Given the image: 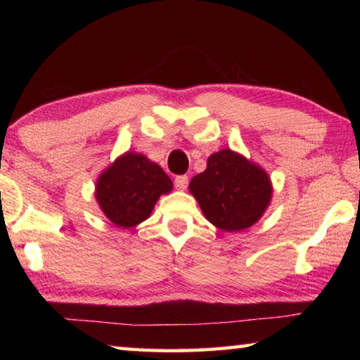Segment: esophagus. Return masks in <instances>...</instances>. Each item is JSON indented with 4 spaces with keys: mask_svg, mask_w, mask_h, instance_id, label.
Returning a JSON list of instances; mask_svg holds the SVG:
<instances>
[{
    "mask_svg": "<svg viewBox=\"0 0 360 360\" xmlns=\"http://www.w3.org/2000/svg\"><path fill=\"white\" fill-rule=\"evenodd\" d=\"M187 184H188V178L186 174H182V176H176V179H174V186H176V188H178V191H186L187 188Z\"/></svg>",
    "mask_w": 360,
    "mask_h": 360,
    "instance_id": "esophagus-1",
    "label": "esophagus"
}]
</instances>
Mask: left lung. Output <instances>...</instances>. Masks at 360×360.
I'll list each match as a JSON object with an SVG mask.
<instances>
[{
  "label": "left lung",
  "instance_id": "8db88e82",
  "mask_svg": "<svg viewBox=\"0 0 360 360\" xmlns=\"http://www.w3.org/2000/svg\"><path fill=\"white\" fill-rule=\"evenodd\" d=\"M188 191L205 217L225 231L251 227L270 205V176L238 152L222 149L210 155L206 169L193 176Z\"/></svg>",
  "mask_w": 360,
  "mask_h": 360
}]
</instances>
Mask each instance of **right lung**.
<instances>
[{"label":"right lung","instance_id":"obj_1","mask_svg":"<svg viewBox=\"0 0 360 360\" xmlns=\"http://www.w3.org/2000/svg\"><path fill=\"white\" fill-rule=\"evenodd\" d=\"M173 182L160 165L136 152H125L96 179L95 197L114 225L131 229L150 216L160 195Z\"/></svg>","mask_w":360,"mask_h":360}]
</instances>
